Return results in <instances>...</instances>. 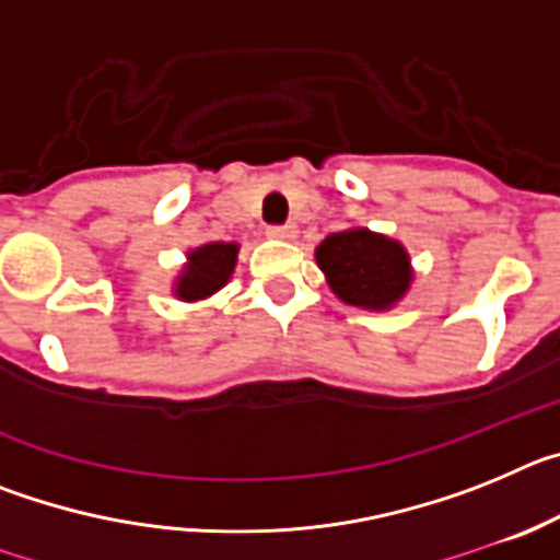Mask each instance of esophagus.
I'll use <instances>...</instances> for the list:
<instances>
[{
	"instance_id": "obj_1",
	"label": "esophagus",
	"mask_w": 560,
	"mask_h": 560,
	"mask_svg": "<svg viewBox=\"0 0 560 560\" xmlns=\"http://www.w3.org/2000/svg\"><path fill=\"white\" fill-rule=\"evenodd\" d=\"M266 235H269L271 241H294V237H296V226L294 224L269 226V232H266Z\"/></svg>"
}]
</instances>
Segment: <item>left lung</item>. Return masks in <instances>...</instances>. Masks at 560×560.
<instances>
[{"mask_svg": "<svg viewBox=\"0 0 560 560\" xmlns=\"http://www.w3.org/2000/svg\"><path fill=\"white\" fill-rule=\"evenodd\" d=\"M314 257L330 291L353 308L389 311L412 289L415 269L407 246L368 226L330 232Z\"/></svg>", "mask_w": 560, "mask_h": 560, "instance_id": "left-lung-1", "label": "left lung"}]
</instances>
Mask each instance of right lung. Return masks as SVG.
<instances>
[{
    "mask_svg": "<svg viewBox=\"0 0 560 560\" xmlns=\"http://www.w3.org/2000/svg\"><path fill=\"white\" fill-rule=\"evenodd\" d=\"M237 252H241V244L235 241H207L187 249L185 266L173 280V296L182 303H201L224 289L235 275Z\"/></svg>",
    "mask_w": 560,
    "mask_h": 560,
    "instance_id": "right-lung-1",
    "label": "right lung"
}]
</instances>
